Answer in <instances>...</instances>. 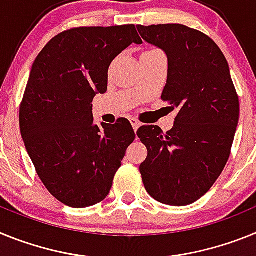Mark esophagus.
Wrapping results in <instances>:
<instances>
[{"instance_id": "esophagus-1", "label": "esophagus", "mask_w": 256, "mask_h": 256, "mask_svg": "<svg viewBox=\"0 0 256 256\" xmlns=\"http://www.w3.org/2000/svg\"><path fill=\"white\" fill-rule=\"evenodd\" d=\"M130 122H131V125H132V128H134V131H136L138 128H139V126H140V122L138 121L135 117H131Z\"/></svg>"}]
</instances>
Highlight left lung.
I'll list each match as a JSON object with an SVG mask.
<instances>
[{"label": "left lung", "mask_w": 256, "mask_h": 256, "mask_svg": "<svg viewBox=\"0 0 256 256\" xmlns=\"http://www.w3.org/2000/svg\"><path fill=\"white\" fill-rule=\"evenodd\" d=\"M168 55L161 99L178 108L174 128L142 126L138 136L148 156L139 168L146 192L171 206L193 204L220 176L238 125L240 102L230 66L205 33L183 24L138 26Z\"/></svg>", "instance_id": "left-lung-1"}]
</instances>
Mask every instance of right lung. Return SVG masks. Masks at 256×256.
<instances>
[{
	"label": "right lung",
	"mask_w": 256,
	"mask_h": 256,
	"mask_svg": "<svg viewBox=\"0 0 256 256\" xmlns=\"http://www.w3.org/2000/svg\"><path fill=\"white\" fill-rule=\"evenodd\" d=\"M132 42L142 44L134 24L70 28L51 38L33 63L20 132L37 175L64 205L103 201L134 142L128 120L95 125L91 104L106 91L113 59Z\"/></svg>",
	"instance_id": "add662e5"
}]
</instances>
